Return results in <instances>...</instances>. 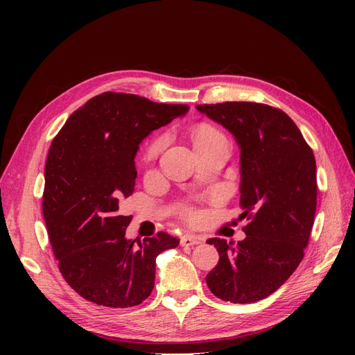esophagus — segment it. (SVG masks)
<instances>
[{
  "instance_id": "1",
  "label": "esophagus",
  "mask_w": 355,
  "mask_h": 355,
  "mask_svg": "<svg viewBox=\"0 0 355 355\" xmlns=\"http://www.w3.org/2000/svg\"><path fill=\"white\" fill-rule=\"evenodd\" d=\"M201 243V239L197 237V235H184V237L180 239V245L184 247H191V245H196Z\"/></svg>"
}]
</instances>
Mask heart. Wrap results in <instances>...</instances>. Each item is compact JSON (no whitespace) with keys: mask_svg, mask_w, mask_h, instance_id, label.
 Returning a JSON list of instances; mask_svg holds the SVG:
<instances>
[{"mask_svg":"<svg viewBox=\"0 0 355 355\" xmlns=\"http://www.w3.org/2000/svg\"><path fill=\"white\" fill-rule=\"evenodd\" d=\"M219 136H222V135L214 127L207 125V124H201V125H197L194 128V132H192V142H194V146H196V145H200L204 142H209V141H211V139L219 137ZM161 145H163V142H161L159 139L149 144V146L146 149V158H153L159 151Z\"/></svg>","mask_w":355,"mask_h":355,"instance_id":"heart-1","label":"heart"}]
</instances>
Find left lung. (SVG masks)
<instances>
[{
  "label": "left lung",
  "instance_id": "1",
  "mask_svg": "<svg viewBox=\"0 0 355 355\" xmlns=\"http://www.w3.org/2000/svg\"><path fill=\"white\" fill-rule=\"evenodd\" d=\"M197 110L232 133L240 148V218L245 239H210L219 262L206 275L227 302L252 304L272 295L304 259L317 207L313 149L286 112L263 103L223 102Z\"/></svg>",
  "mask_w": 355,
  "mask_h": 355
}]
</instances>
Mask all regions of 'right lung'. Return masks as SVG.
Segmentation results:
<instances>
[{
	"instance_id": "right-lung-1",
	"label": "right lung",
	"mask_w": 355,
	"mask_h": 355,
	"mask_svg": "<svg viewBox=\"0 0 355 355\" xmlns=\"http://www.w3.org/2000/svg\"><path fill=\"white\" fill-rule=\"evenodd\" d=\"M188 111V105L106 92L75 111L53 139L42 214L59 270L81 297L128 308L151 295L157 256L179 240L167 232L127 240L132 216L118 210L135 191L139 144Z\"/></svg>"
}]
</instances>
